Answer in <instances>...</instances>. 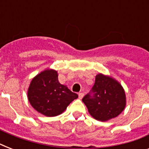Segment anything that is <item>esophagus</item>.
<instances>
[{
  "instance_id": "esophagus-1",
  "label": "esophagus",
  "mask_w": 149,
  "mask_h": 149,
  "mask_svg": "<svg viewBox=\"0 0 149 149\" xmlns=\"http://www.w3.org/2000/svg\"><path fill=\"white\" fill-rule=\"evenodd\" d=\"M78 95H79V99H82V98L84 97V93H79V94H78Z\"/></svg>"
}]
</instances>
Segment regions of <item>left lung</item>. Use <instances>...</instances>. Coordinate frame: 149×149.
<instances>
[{
  "label": "left lung",
  "mask_w": 149,
  "mask_h": 149,
  "mask_svg": "<svg viewBox=\"0 0 149 149\" xmlns=\"http://www.w3.org/2000/svg\"><path fill=\"white\" fill-rule=\"evenodd\" d=\"M93 95L86 94L83 102L96 120L107 121L118 117L125 108L126 95L121 84L110 76L99 73L92 88Z\"/></svg>",
  "instance_id": "obj_1"
}]
</instances>
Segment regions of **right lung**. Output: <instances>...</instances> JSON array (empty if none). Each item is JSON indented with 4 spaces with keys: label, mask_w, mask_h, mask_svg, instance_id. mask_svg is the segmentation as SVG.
<instances>
[{
    "label": "right lung",
    "mask_w": 149,
    "mask_h": 149,
    "mask_svg": "<svg viewBox=\"0 0 149 149\" xmlns=\"http://www.w3.org/2000/svg\"><path fill=\"white\" fill-rule=\"evenodd\" d=\"M78 95L72 93L58 79V72L46 69L31 79L28 89V99L36 111L46 117L63 113Z\"/></svg>",
    "instance_id": "obj_1"
}]
</instances>
